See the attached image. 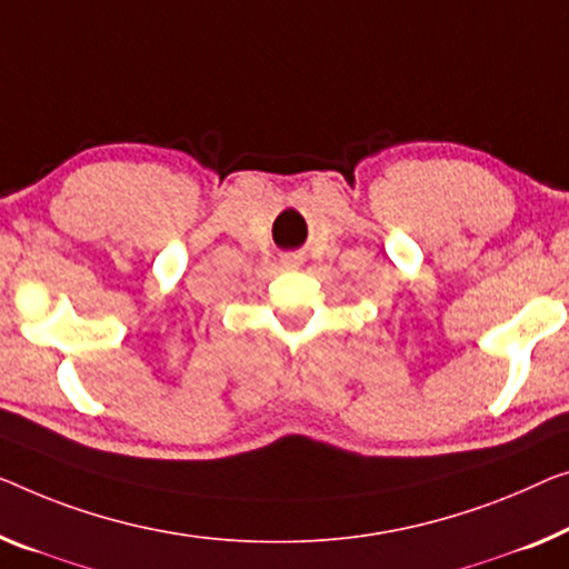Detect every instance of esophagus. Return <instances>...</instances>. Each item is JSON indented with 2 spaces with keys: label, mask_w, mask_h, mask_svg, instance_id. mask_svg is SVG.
<instances>
[{
  "label": "esophagus",
  "mask_w": 569,
  "mask_h": 569,
  "mask_svg": "<svg viewBox=\"0 0 569 569\" xmlns=\"http://www.w3.org/2000/svg\"><path fill=\"white\" fill-rule=\"evenodd\" d=\"M301 266V258H288L286 260V268H299Z\"/></svg>",
  "instance_id": "1"
}]
</instances>
